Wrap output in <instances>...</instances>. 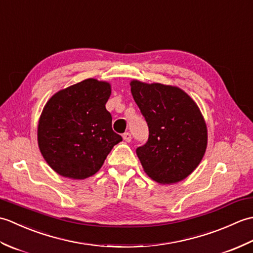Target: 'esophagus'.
<instances>
[{
	"label": "esophagus",
	"instance_id": "1",
	"mask_svg": "<svg viewBox=\"0 0 253 253\" xmlns=\"http://www.w3.org/2000/svg\"><path fill=\"white\" fill-rule=\"evenodd\" d=\"M123 138H124V140H125L126 142H130V141H131V135H130V132H125V133H124Z\"/></svg>",
	"mask_w": 253,
	"mask_h": 253
}]
</instances>
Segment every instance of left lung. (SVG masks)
<instances>
[{"instance_id": "obj_1", "label": "left lung", "mask_w": 253, "mask_h": 253, "mask_svg": "<svg viewBox=\"0 0 253 253\" xmlns=\"http://www.w3.org/2000/svg\"><path fill=\"white\" fill-rule=\"evenodd\" d=\"M130 85L149 128L148 140L136 149L143 169L161 184L182 180L207 149V126L197 104L177 87L137 80Z\"/></svg>"}]
</instances>
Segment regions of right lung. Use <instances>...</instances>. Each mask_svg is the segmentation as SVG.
<instances>
[{
	"mask_svg": "<svg viewBox=\"0 0 253 253\" xmlns=\"http://www.w3.org/2000/svg\"><path fill=\"white\" fill-rule=\"evenodd\" d=\"M110 95V84L90 78L47 101L38 126V143L57 174L74 179L92 176L123 140L112 129V115L105 107Z\"/></svg>",
	"mask_w": 253,
	"mask_h": 253,
	"instance_id": "1",
	"label": "right lung"
}]
</instances>
